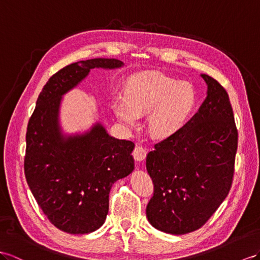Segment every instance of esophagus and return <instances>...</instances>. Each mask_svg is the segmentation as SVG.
<instances>
[{"label":"esophagus","instance_id":"obj_1","mask_svg":"<svg viewBox=\"0 0 260 260\" xmlns=\"http://www.w3.org/2000/svg\"><path fill=\"white\" fill-rule=\"evenodd\" d=\"M146 155H147V150H146L143 146H136L134 151H133V156H134V159L136 161H143L146 158Z\"/></svg>","mask_w":260,"mask_h":260}]
</instances>
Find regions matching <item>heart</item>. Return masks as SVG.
Here are the masks:
<instances>
[{
	"instance_id": "1",
	"label": "heart",
	"mask_w": 260,
	"mask_h": 260,
	"mask_svg": "<svg viewBox=\"0 0 260 260\" xmlns=\"http://www.w3.org/2000/svg\"><path fill=\"white\" fill-rule=\"evenodd\" d=\"M196 105V92L187 82L162 73H139L125 82L124 95L115 94L112 108L126 127L134 128L143 114L154 136L167 137L184 124Z\"/></svg>"
}]
</instances>
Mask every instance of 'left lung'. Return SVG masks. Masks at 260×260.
<instances>
[{
	"label": "left lung",
	"mask_w": 260,
	"mask_h": 260,
	"mask_svg": "<svg viewBox=\"0 0 260 260\" xmlns=\"http://www.w3.org/2000/svg\"><path fill=\"white\" fill-rule=\"evenodd\" d=\"M201 77L208 91L199 111L146 158L154 183L146 216L172 235L202 228L228 197L234 175L238 134L229 94L215 79Z\"/></svg>",
	"instance_id": "8db88e82"
}]
</instances>
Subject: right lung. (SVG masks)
Here are the masks:
<instances>
[{
	"label": "right lung",
	"instance_id": "add662e5",
	"mask_svg": "<svg viewBox=\"0 0 260 260\" xmlns=\"http://www.w3.org/2000/svg\"><path fill=\"white\" fill-rule=\"evenodd\" d=\"M123 66L114 58H94L64 67L45 84L29 118L26 181L51 224L69 234H89L103 225L113 183L134 170L135 145L109 135L100 122L82 134H64L61 100L91 69Z\"/></svg>",
	"mask_w": 260,
	"mask_h": 260
}]
</instances>
